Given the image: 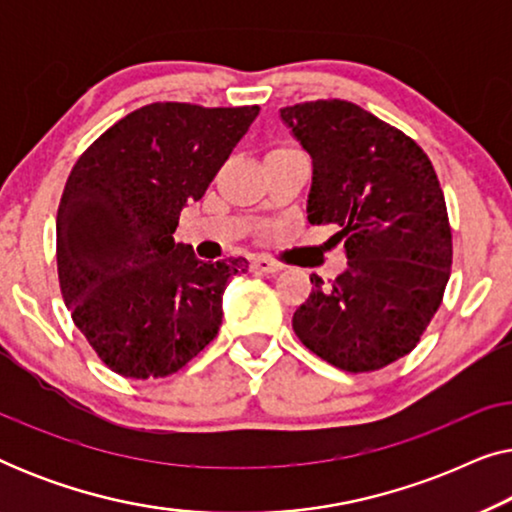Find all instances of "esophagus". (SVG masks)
Masks as SVG:
<instances>
[{"instance_id": "obj_1", "label": "esophagus", "mask_w": 512, "mask_h": 512, "mask_svg": "<svg viewBox=\"0 0 512 512\" xmlns=\"http://www.w3.org/2000/svg\"><path fill=\"white\" fill-rule=\"evenodd\" d=\"M251 268L256 272H277L282 265L277 261H272V258H265V256H254L251 258Z\"/></svg>"}]
</instances>
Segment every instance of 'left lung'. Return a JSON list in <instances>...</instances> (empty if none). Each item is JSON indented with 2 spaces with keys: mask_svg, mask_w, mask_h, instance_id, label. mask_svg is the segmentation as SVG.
Returning a JSON list of instances; mask_svg holds the SVG:
<instances>
[{
  "mask_svg": "<svg viewBox=\"0 0 512 512\" xmlns=\"http://www.w3.org/2000/svg\"><path fill=\"white\" fill-rule=\"evenodd\" d=\"M312 156L307 221L340 230L347 270L293 314L300 342L331 366L370 373L410 354L443 303L452 228L429 156L415 139L347 100L282 109Z\"/></svg>",
  "mask_w": 512,
  "mask_h": 512,
  "instance_id": "8db88e82",
  "label": "left lung"
}]
</instances>
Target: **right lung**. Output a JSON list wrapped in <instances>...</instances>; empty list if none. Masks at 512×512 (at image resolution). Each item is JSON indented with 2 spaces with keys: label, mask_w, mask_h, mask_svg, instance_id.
Listing matches in <instances>:
<instances>
[{
  "label": "right lung",
  "mask_w": 512,
  "mask_h": 512,
  "mask_svg": "<svg viewBox=\"0 0 512 512\" xmlns=\"http://www.w3.org/2000/svg\"><path fill=\"white\" fill-rule=\"evenodd\" d=\"M258 111L146 104L102 132L69 172L55 221L60 291L114 373L167 377L219 333L223 291L247 261L205 263L172 233Z\"/></svg>",
  "instance_id": "right-lung-1"
}]
</instances>
